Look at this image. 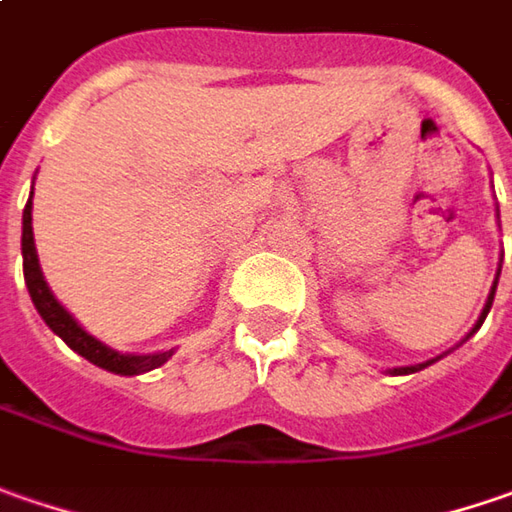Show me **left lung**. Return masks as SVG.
<instances>
[{
	"mask_svg": "<svg viewBox=\"0 0 512 512\" xmlns=\"http://www.w3.org/2000/svg\"><path fill=\"white\" fill-rule=\"evenodd\" d=\"M499 275H501V266H499V272H496V280H493V286H490V295H487V300H484V309H481L478 321L473 323V329L467 332V338H470V335H476L478 329H481V323H484V318H487V312H490V306H493V298H496ZM467 338H464V341H467ZM464 341H461V344H464ZM461 344H458V346H461ZM450 352H453V349H447L444 355H450ZM444 355H435V358H430V361H424V364H412V367H392V369H387V372H389V375H412V372H421V369H427L430 364H435V361H441Z\"/></svg>",
	"mask_w": 512,
	"mask_h": 512,
	"instance_id": "8db88e82",
	"label": "left lung"
}]
</instances>
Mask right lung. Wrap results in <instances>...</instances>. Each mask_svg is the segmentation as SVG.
<instances>
[{
    "label": "right lung",
    "instance_id": "obj_1",
    "mask_svg": "<svg viewBox=\"0 0 512 512\" xmlns=\"http://www.w3.org/2000/svg\"><path fill=\"white\" fill-rule=\"evenodd\" d=\"M34 197V191H31ZM28 197L25 212H22V269H25V286L31 292L36 312L42 315V321L51 326V332L59 335L65 344L71 346L77 355H82L85 361H91L94 367L108 369L114 375H143L151 369L163 367L168 358L174 355V349L166 352H148V355H134V352H117L108 344H102L100 338H94L85 326H79V321L54 298L51 286L45 283L42 266H39V255H36L34 243V200Z\"/></svg>",
    "mask_w": 512,
    "mask_h": 512
}]
</instances>
